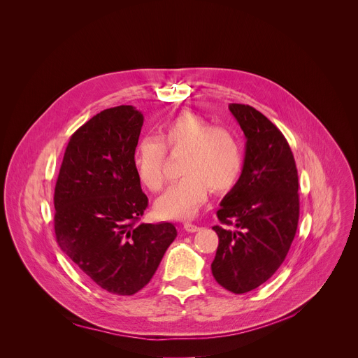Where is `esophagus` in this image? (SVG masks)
<instances>
[{"label":"esophagus","mask_w":358,"mask_h":358,"mask_svg":"<svg viewBox=\"0 0 358 358\" xmlns=\"http://www.w3.org/2000/svg\"><path fill=\"white\" fill-rule=\"evenodd\" d=\"M184 229H185L187 232H196L199 228H198L196 225L191 224V222H184Z\"/></svg>","instance_id":"34e87169"}]
</instances>
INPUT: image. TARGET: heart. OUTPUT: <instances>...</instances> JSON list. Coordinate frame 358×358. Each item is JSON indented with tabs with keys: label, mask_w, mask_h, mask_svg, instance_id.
Wrapping results in <instances>:
<instances>
[{
	"label": "heart",
	"mask_w": 358,
	"mask_h": 358,
	"mask_svg": "<svg viewBox=\"0 0 358 358\" xmlns=\"http://www.w3.org/2000/svg\"><path fill=\"white\" fill-rule=\"evenodd\" d=\"M166 150L185 151V155L180 164L184 177L156 202L157 214L164 218L194 215L210 189L215 194L231 189L243 169L242 145L232 131L214 127L199 115L182 113L163 126L160 140L144 137L136 147L137 177L152 192H159L166 184Z\"/></svg>",
	"instance_id": "b5f03b06"
}]
</instances>
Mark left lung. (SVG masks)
<instances>
[{"label": "left lung", "mask_w": 358, "mask_h": 358, "mask_svg": "<svg viewBox=\"0 0 358 358\" xmlns=\"http://www.w3.org/2000/svg\"><path fill=\"white\" fill-rule=\"evenodd\" d=\"M229 110L246 151L242 174L217 211L222 225L213 227L220 243L211 271L241 294L265 283L286 258L299 222V177L287 140L268 117L249 105L231 103Z\"/></svg>", "instance_id": "1"}]
</instances>
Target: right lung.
<instances>
[{
	"mask_svg": "<svg viewBox=\"0 0 358 358\" xmlns=\"http://www.w3.org/2000/svg\"><path fill=\"white\" fill-rule=\"evenodd\" d=\"M143 115L116 106L69 138L55 185L57 242L97 286L120 296L141 290L177 236L170 222L138 224L148 198L134 169Z\"/></svg>",
	"mask_w": 358,
	"mask_h": 358,
	"instance_id": "add662e5",
	"label": "right lung"
}]
</instances>
